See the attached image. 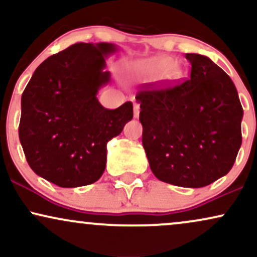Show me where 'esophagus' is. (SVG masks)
<instances>
[{"label":"esophagus","mask_w":257,"mask_h":257,"mask_svg":"<svg viewBox=\"0 0 257 257\" xmlns=\"http://www.w3.org/2000/svg\"><path fill=\"white\" fill-rule=\"evenodd\" d=\"M139 116H140V105L135 103L134 104V117L135 118H138Z\"/></svg>","instance_id":"obj_1"}]
</instances>
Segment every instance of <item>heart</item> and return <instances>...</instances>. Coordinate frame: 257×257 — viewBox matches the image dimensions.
<instances>
[{"instance_id": "b5f03b06", "label": "heart", "mask_w": 257, "mask_h": 257, "mask_svg": "<svg viewBox=\"0 0 257 257\" xmlns=\"http://www.w3.org/2000/svg\"><path fill=\"white\" fill-rule=\"evenodd\" d=\"M134 72L139 78L145 80L157 79L160 76V80L166 83H177L183 78V69L178 63H176L171 57H152L147 60L140 61L133 67Z\"/></svg>"}]
</instances>
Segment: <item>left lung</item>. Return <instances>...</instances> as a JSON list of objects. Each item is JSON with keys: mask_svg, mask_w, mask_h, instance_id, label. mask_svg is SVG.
I'll return each mask as SVG.
<instances>
[{"mask_svg": "<svg viewBox=\"0 0 257 257\" xmlns=\"http://www.w3.org/2000/svg\"><path fill=\"white\" fill-rule=\"evenodd\" d=\"M189 79L142 85V145L152 172L166 183L201 188L232 169L242 145L243 107L234 83L208 57L185 54Z\"/></svg>", "mask_w": 257, "mask_h": 257, "instance_id": "8db88e82", "label": "left lung"}]
</instances>
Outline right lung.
<instances>
[{
	"mask_svg": "<svg viewBox=\"0 0 257 257\" xmlns=\"http://www.w3.org/2000/svg\"><path fill=\"white\" fill-rule=\"evenodd\" d=\"M110 43H78L50 56L21 95L19 139L30 168L62 188L92 184L106 165V144L133 118V104L115 110L98 101L110 81Z\"/></svg>",
	"mask_w": 257,
	"mask_h": 257,
	"instance_id": "add662e5",
	"label": "right lung"
}]
</instances>
